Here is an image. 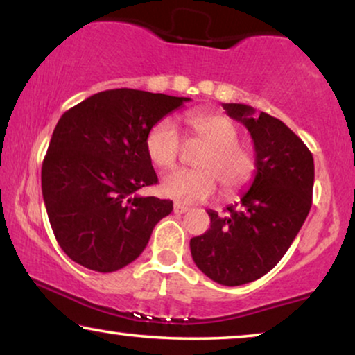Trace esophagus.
<instances>
[{"label":"esophagus","instance_id":"34e87169","mask_svg":"<svg viewBox=\"0 0 355 355\" xmlns=\"http://www.w3.org/2000/svg\"><path fill=\"white\" fill-rule=\"evenodd\" d=\"M173 210H174V213H176V215H182V213H187L189 211V208L181 205V203H174Z\"/></svg>","mask_w":355,"mask_h":355}]
</instances>
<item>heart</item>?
Here are the masks:
<instances>
[{"mask_svg":"<svg viewBox=\"0 0 355 355\" xmlns=\"http://www.w3.org/2000/svg\"><path fill=\"white\" fill-rule=\"evenodd\" d=\"M191 137L207 144L197 158V169H176L163 178L162 193L178 202H203L218 191L236 196L254 181L257 157L249 145L239 142V128L220 111H193L187 116ZM145 150L155 166L171 168L182 150V135L171 118L152 125L145 139Z\"/></svg>","mask_w":355,"mask_h":355,"instance_id":"b5f03b06","label":"heart"}]
</instances>
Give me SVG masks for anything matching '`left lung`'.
Returning <instances> with one entry per match:
<instances>
[{"mask_svg":"<svg viewBox=\"0 0 355 355\" xmlns=\"http://www.w3.org/2000/svg\"><path fill=\"white\" fill-rule=\"evenodd\" d=\"M223 108L249 129L257 173L225 216L208 210L210 230L192 237L191 254L210 279L241 286L275 268L293 244L312 207L315 166L307 145L283 121L242 103Z\"/></svg>","mask_w":355,"mask_h":355,"instance_id":"left-lung-1","label":"left lung"}]
</instances>
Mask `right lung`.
Wrapping results in <instances>:
<instances>
[{
	"label": "right lung",
	"mask_w": 355,
	"mask_h": 355,
	"mask_svg": "<svg viewBox=\"0 0 355 355\" xmlns=\"http://www.w3.org/2000/svg\"><path fill=\"white\" fill-rule=\"evenodd\" d=\"M191 98L134 89L95 94L58 121L42 164V192L55 237L85 268L111 273L142 254L171 200L139 197L158 182L145 139Z\"/></svg>",
	"instance_id": "1"
}]
</instances>
